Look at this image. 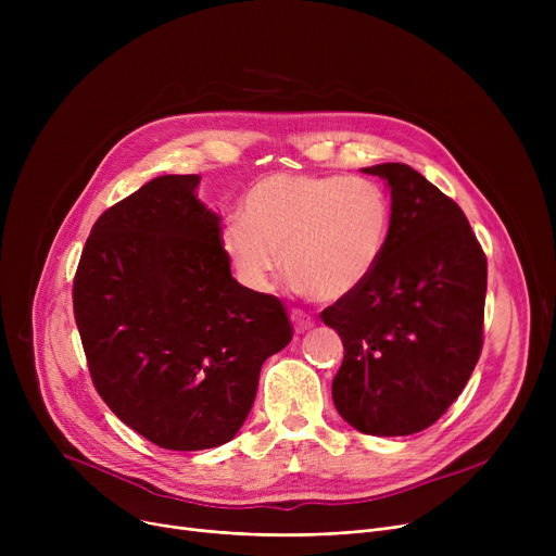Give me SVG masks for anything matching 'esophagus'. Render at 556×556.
Returning <instances> with one entry per match:
<instances>
[{
  "mask_svg": "<svg viewBox=\"0 0 556 556\" xmlns=\"http://www.w3.org/2000/svg\"><path fill=\"white\" fill-rule=\"evenodd\" d=\"M290 315H293V327H295L298 333H304V331H308L315 325V319L308 313H304V311L295 308Z\"/></svg>",
  "mask_w": 556,
  "mask_h": 556,
  "instance_id": "1",
  "label": "esophagus"
}]
</instances>
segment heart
<instances>
[{
    "label": "heart",
    "mask_w": 556,
    "mask_h": 556,
    "mask_svg": "<svg viewBox=\"0 0 556 556\" xmlns=\"http://www.w3.org/2000/svg\"><path fill=\"white\" fill-rule=\"evenodd\" d=\"M390 233L392 202L378 182L273 173L243 195L241 218L225 223L220 245L233 273L256 293L270 288L283 258L298 290L338 302L371 279Z\"/></svg>",
    "instance_id": "obj_1"
}]
</instances>
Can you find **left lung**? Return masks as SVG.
I'll return each instance as SVG.
<instances>
[{"label": "left lung", "mask_w": 556, "mask_h": 556, "mask_svg": "<svg viewBox=\"0 0 556 556\" xmlns=\"http://www.w3.org/2000/svg\"><path fill=\"white\" fill-rule=\"evenodd\" d=\"M392 193L381 266L323 311L344 358L333 378L340 417L365 434H413L462 394L482 352L486 256L459 204L413 166L363 168Z\"/></svg>", "instance_id": "1"}]
</instances>
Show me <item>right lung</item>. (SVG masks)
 I'll list each match as a JSON object with an SVG mask.
<instances>
[{
	"label": "right lung",
	"instance_id": "1",
	"mask_svg": "<svg viewBox=\"0 0 556 556\" xmlns=\"http://www.w3.org/2000/svg\"><path fill=\"white\" fill-rule=\"evenodd\" d=\"M200 175H162L99 216L74 277V317L110 410L166 451L239 432L258 371L293 338L275 295L231 277Z\"/></svg>",
	"mask_w": 556,
	"mask_h": 556
}]
</instances>
